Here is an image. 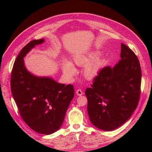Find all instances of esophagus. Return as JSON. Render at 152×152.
Wrapping results in <instances>:
<instances>
[{
  "mask_svg": "<svg viewBox=\"0 0 152 152\" xmlns=\"http://www.w3.org/2000/svg\"><path fill=\"white\" fill-rule=\"evenodd\" d=\"M76 94H77V95H78V96H81L83 94V92L82 91L81 89H78L76 91Z\"/></svg>",
  "mask_w": 152,
  "mask_h": 152,
  "instance_id": "obj_1",
  "label": "esophagus"
}]
</instances>
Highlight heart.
Here are the masks:
<instances>
[{
  "label": "heart",
  "instance_id": "obj_1",
  "mask_svg": "<svg viewBox=\"0 0 152 152\" xmlns=\"http://www.w3.org/2000/svg\"><path fill=\"white\" fill-rule=\"evenodd\" d=\"M100 53L95 51L88 55L78 54L74 56V63L76 65L82 66L87 64L83 69V74L88 80H92L98 75L104 64V59L98 58ZM62 69L63 73L68 78H72L76 75L77 70L72 63L66 59L63 61Z\"/></svg>",
  "mask_w": 152,
  "mask_h": 152
}]
</instances>
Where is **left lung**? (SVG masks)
Returning a JSON list of instances; mask_svg holds the SVG:
<instances>
[{
  "instance_id": "1",
  "label": "left lung",
  "mask_w": 152,
  "mask_h": 152,
  "mask_svg": "<svg viewBox=\"0 0 152 152\" xmlns=\"http://www.w3.org/2000/svg\"><path fill=\"white\" fill-rule=\"evenodd\" d=\"M121 60L105 66L87 88L88 112L92 124L101 130L113 131L127 121L136 110L140 95L142 73L134 53L121 44Z\"/></svg>"
}]
</instances>
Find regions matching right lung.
Listing matches in <instances>:
<instances>
[{
	"instance_id": "obj_1",
	"label": "right lung",
	"mask_w": 152,
	"mask_h": 152,
	"mask_svg": "<svg viewBox=\"0 0 152 152\" xmlns=\"http://www.w3.org/2000/svg\"><path fill=\"white\" fill-rule=\"evenodd\" d=\"M44 38L33 40L19 53L11 74V91L19 112L25 124L43 134L59 129L74 96L72 85L62 84L50 77H39L28 72L23 58Z\"/></svg>"
}]
</instances>
